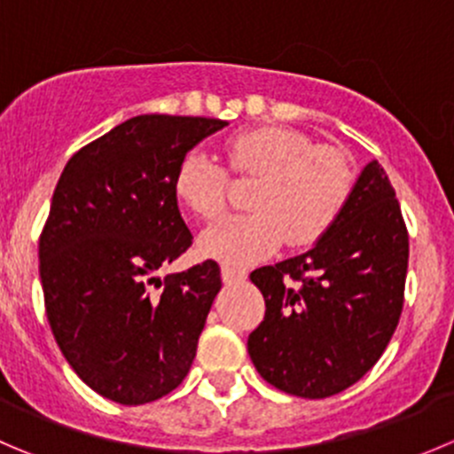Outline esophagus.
<instances>
[{"mask_svg": "<svg viewBox=\"0 0 454 454\" xmlns=\"http://www.w3.org/2000/svg\"><path fill=\"white\" fill-rule=\"evenodd\" d=\"M222 279L223 284H235V281L246 279V270H239V268L232 266H222Z\"/></svg>", "mask_w": 454, "mask_h": 454, "instance_id": "esophagus-1", "label": "esophagus"}]
</instances>
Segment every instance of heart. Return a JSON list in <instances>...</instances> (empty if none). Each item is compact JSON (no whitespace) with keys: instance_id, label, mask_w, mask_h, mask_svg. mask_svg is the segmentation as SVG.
<instances>
[{"instance_id":"1","label":"heart","mask_w":454,"mask_h":454,"mask_svg":"<svg viewBox=\"0 0 454 454\" xmlns=\"http://www.w3.org/2000/svg\"><path fill=\"white\" fill-rule=\"evenodd\" d=\"M228 168L257 179L248 206L253 213L226 217L204 231L200 250L231 266H250L275 253L308 248L328 235L348 206L355 186L353 164L341 148L321 146L308 135L281 126H262L226 144ZM228 173L201 151L188 153L177 168L175 192L197 217L213 222L226 210Z\"/></svg>"}]
</instances>
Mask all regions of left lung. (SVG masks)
Wrapping results in <instances>:
<instances>
[{
    "label": "left lung",
    "instance_id": "8db88e82",
    "mask_svg": "<svg viewBox=\"0 0 454 454\" xmlns=\"http://www.w3.org/2000/svg\"><path fill=\"white\" fill-rule=\"evenodd\" d=\"M408 231L380 161L359 175L348 206L308 253L250 272L266 301L248 355L275 388L337 395L377 364L399 324Z\"/></svg>",
    "mask_w": 454,
    "mask_h": 454
}]
</instances>
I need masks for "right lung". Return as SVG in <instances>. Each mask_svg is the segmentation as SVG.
<instances>
[{
    "mask_svg": "<svg viewBox=\"0 0 454 454\" xmlns=\"http://www.w3.org/2000/svg\"><path fill=\"white\" fill-rule=\"evenodd\" d=\"M223 120L139 115L66 164L39 237L48 324L79 380L124 406L177 388L222 288L213 259L155 277L192 244L175 192L186 153Z\"/></svg>",
    "mask_w": 454,
    "mask_h": 454,
    "instance_id": "right-lung-1",
    "label": "right lung"
}]
</instances>
